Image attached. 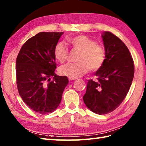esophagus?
I'll list each match as a JSON object with an SVG mask.
<instances>
[{"instance_id": "34e87169", "label": "esophagus", "mask_w": 146, "mask_h": 146, "mask_svg": "<svg viewBox=\"0 0 146 146\" xmlns=\"http://www.w3.org/2000/svg\"><path fill=\"white\" fill-rule=\"evenodd\" d=\"M68 80L70 81H73V80H76V78H68Z\"/></svg>"}]
</instances>
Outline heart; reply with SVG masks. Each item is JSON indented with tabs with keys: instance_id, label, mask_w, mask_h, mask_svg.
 <instances>
[{
	"instance_id": "obj_1",
	"label": "heart",
	"mask_w": 146,
	"mask_h": 146,
	"mask_svg": "<svg viewBox=\"0 0 146 146\" xmlns=\"http://www.w3.org/2000/svg\"><path fill=\"white\" fill-rule=\"evenodd\" d=\"M67 42L73 50L80 52L77 59L78 63H68L61 66V74L77 78L87 73L89 68L92 71H97L103 65L106 60L105 49L94 40L85 35H79L68 38ZM54 54L60 63H65L67 60L68 49L62 43L56 44Z\"/></svg>"
}]
</instances>
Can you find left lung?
I'll list each match as a JSON object with an SVG mask.
<instances>
[{
	"mask_svg": "<svg viewBox=\"0 0 146 146\" xmlns=\"http://www.w3.org/2000/svg\"><path fill=\"white\" fill-rule=\"evenodd\" d=\"M106 60L97 70V80H88L83 101L94 113L103 115L115 110L126 98L134 76V63L124 42L113 33L102 35Z\"/></svg>",
	"mask_w": 146,
	"mask_h": 146,
	"instance_id": "left-lung-1",
	"label": "left lung"
}]
</instances>
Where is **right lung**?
I'll return each instance as SVG.
<instances>
[{
    "label": "right lung",
    "mask_w": 146,
    "mask_h": 146,
    "mask_svg": "<svg viewBox=\"0 0 146 146\" xmlns=\"http://www.w3.org/2000/svg\"><path fill=\"white\" fill-rule=\"evenodd\" d=\"M63 34L38 33L22 45L17 58V85L20 96L29 108L42 115L52 113L58 108L68 83L66 76H57L54 72V50Z\"/></svg>",
    "instance_id": "1"
}]
</instances>
